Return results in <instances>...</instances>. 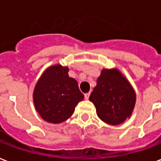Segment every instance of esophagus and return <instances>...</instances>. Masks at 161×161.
Returning <instances> with one entry per match:
<instances>
[{"label": "esophagus", "mask_w": 161, "mask_h": 161, "mask_svg": "<svg viewBox=\"0 0 161 161\" xmlns=\"http://www.w3.org/2000/svg\"><path fill=\"white\" fill-rule=\"evenodd\" d=\"M90 95H91V93H90V92L85 93V94H84V97H85V99H89V97H90Z\"/></svg>", "instance_id": "1"}]
</instances>
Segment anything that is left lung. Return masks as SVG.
<instances>
[{"label": "left lung", "mask_w": 161, "mask_h": 161, "mask_svg": "<svg viewBox=\"0 0 161 161\" xmlns=\"http://www.w3.org/2000/svg\"><path fill=\"white\" fill-rule=\"evenodd\" d=\"M98 117L105 123L118 125L129 118L136 96L128 79L117 69H103L90 96Z\"/></svg>", "instance_id": "left-lung-1"}]
</instances>
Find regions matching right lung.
<instances>
[{
	"mask_svg": "<svg viewBox=\"0 0 161 161\" xmlns=\"http://www.w3.org/2000/svg\"><path fill=\"white\" fill-rule=\"evenodd\" d=\"M69 68L55 64L47 68L37 82L33 103L41 118L61 123L70 118L75 107L84 99L76 79L69 77Z\"/></svg>",
	"mask_w": 161,
	"mask_h": 161,
	"instance_id": "obj_1",
	"label": "right lung"
}]
</instances>
